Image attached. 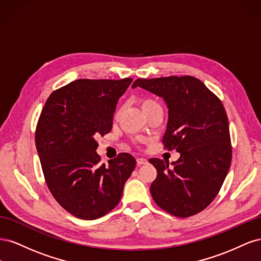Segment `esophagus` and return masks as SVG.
Returning a JSON list of instances; mask_svg holds the SVG:
<instances>
[{
	"label": "esophagus",
	"instance_id": "obj_1",
	"mask_svg": "<svg viewBox=\"0 0 261 261\" xmlns=\"http://www.w3.org/2000/svg\"><path fill=\"white\" fill-rule=\"evenodd\" d=\"M137 164H138V167L139 165H141V164H146L148 161H147V159H145V158H137Z\"/></svg>",
	"mask_w": 261,
	"mask_h": 261
}]
</instances>
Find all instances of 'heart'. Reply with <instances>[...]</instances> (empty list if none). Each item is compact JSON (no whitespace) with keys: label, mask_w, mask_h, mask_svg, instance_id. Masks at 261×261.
<instances>
[{"label":"heart","mask_w":261,"mask_h":261,"mask_svg":"<svg viewBox=\"0 0 261 261\" xmlns=\"http://www.w3.org/2000/svg\"><path fill=\"white\" fill-rule=\"evenodd\" d=\"M140 106H141V108H143L144 112H145L149 109L159 106V103H158L155 100H153L151 98H144V99H141V101H140ZM117 115H118V113L115 114V117H117Z\"/></svg>","instance_id":"heart-1"}]
</instances>
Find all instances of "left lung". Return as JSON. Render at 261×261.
Here are the masks:
<instances>
[{
  "label": "left lung",
  "mask_w": 261,
  "mask_h": 261,
  "mask_svg": "<svg viewBox=\"0 0 261 261\" xmlns=\"http://www.w3.org/2000/svg\"><path fill=\"white\" fill-rule=\"evenodd\" d=\"M137 86L167 102L169 121L162 144L180 153L172 167L158 158L149 159L156 169L150 193L170 215L195 216L216 198L230 169L232 145L225 109L193 76L138 78L133 88Z\"/></svg>",
  "instance_id": "1"
}]
</instances>
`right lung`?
Listing matches in <instances>:
<instances>
[{
    "label": "right lung",
    "mask_w": 261,
    "mask_h": 261,
    "mask_svg": "<svg viewBox=\"0 0 261 261\" xmlns=\"http://www.w3.org/2000/svg\"><path fill=\"white\" fill-rule=\"evenodd\" d=\"M133 78L78 80L54 90L36 127V147L54 199L84 220L103 217L120 202L136 160L121 152L101 163L96 138L112 129L117 101Z\"/></svg>",
    "instance_id": "add662e5"
}]
</instances>
